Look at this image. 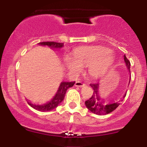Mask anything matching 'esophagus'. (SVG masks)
Segmentation results:
<instances>
[{
  "label": "esophagus",
  "mask_w": 147,
  "mask_h": 147,
  "mask_svg": "<svg viewBox=\"0 0 147 147\" xmlns=\"http://www.w3.org/2000/svg\"><path fill=\"white\" fill-rule=\"evenodd\" d=\"M75 86L77 87H83V86H86V84L82 83V82H76L75 84Z\"/></svg>",
  "instance_id": "obj_1"
}]
</instances>
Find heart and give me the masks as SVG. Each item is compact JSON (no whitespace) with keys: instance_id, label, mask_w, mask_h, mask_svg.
<instances>
[{"instance_id":"heart-1","label":"heart","mask_w":147,"mask_h":147,"mask_svg":"<svg viewBox=\"0 0 147 147\" xmlns=\"http://www.w3.org/2000/svg\"><path fill=\"white\" fill-rule=\"evenodd\" d=\"M65 66L70 71L77 72L82 66H87L88 73L94 78L104 77L115 63L113 54L109 48L102 46L82 47L74 50L72 58L65 56Z\"/></svg>"}]
</instances>
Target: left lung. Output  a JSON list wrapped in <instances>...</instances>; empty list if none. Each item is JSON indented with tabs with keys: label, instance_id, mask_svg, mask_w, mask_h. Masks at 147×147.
<instances>
[{
	"label": "left lung",
	"instance_id": "8db88e82",
	"mask_svg": "<svg viewBox=\"0 0 147 147\" xmlns=\"http://www.w3.org/2000/svg\"><path fill=\"white\" fill-rule=\"evenodd\" d=\"M124 59L126 63V67H127L128 70L130 72L131 63H130L129 60L126 58L125 55L124 56ZM90 85L92 87V88L93 89V94L91 96L90 99L86 101L85 104L88 109L90 111V112L93 113L96 115H104L109 114L113 112L120 104L119 101V102H106L101 99L98 94L99 84H90ZM125 96L126 94L123 97H125Z\"/></svg>",
	"mask_w": 147,
	"mask_h": 147
}]
</instances>
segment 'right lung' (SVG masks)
Returning a JSON list of instances; mask_svg holds the SVG:
<instances>
[{
	"mask_svg": "<svg viewBox=\"0 0 147 147\" xmlns=\"http://www.w3.org/2000/svg\"><path fill=\"white\" fill-rule=\"evenodd\" d=\"M41 45H48V47H50L51 48H61L63 46V43H57V42L54 41H47V42H41L39 43ZM75 82H61L57 90L56 95L53 97V99H51L50 102L46 103V104H43V105H36L33 104L32 103L28 102V104L33 109H36L37 111H42V112H45V111H50L53 110L54 109L57 108L59 106L62 101L63 100L64 97H65L66 91L69 88L73 86Z\"/></svg>",
	"mask_w": 147,
	"mask_h": 147,
	"instance_id": "right-lung-1",
	"label": "right lung"
}]
</instances>
